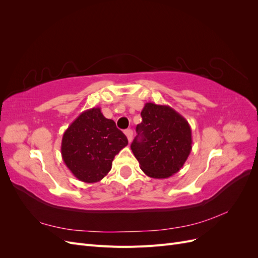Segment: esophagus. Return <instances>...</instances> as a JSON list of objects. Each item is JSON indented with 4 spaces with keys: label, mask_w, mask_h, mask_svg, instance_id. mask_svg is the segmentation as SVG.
Instances as JSON below:
<instances>
[{
    "label": "esophagus",
    "mask_w": 258,
    "mask_h": 258,
    "mask_svg": "<svg viewBox=\"0 0 258 258\" xmlns=\"http://www.w3.org/2000/svg\"><path fill=\"white\" fill-rule=\"evenodd\" d=\"M124 135H126V137H127V139H128V141H129V142H131L132 136H134V132H132V130H131V129L124 130Z\"/></svg>",
    "instance_id": "obj_1"
}]
</instances>
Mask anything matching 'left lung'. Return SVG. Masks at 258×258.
Here are the masks:
<instances>
[{"label": "left lung", "mask_w": 258, "mask_h": 258, "mask_svg": "<svg viewBox=\"0 0 258 258\" xmlns=\"http://www.w3.org/2000/svg\"><path fill=\"white\" fill-rule=\"evenodd\" d=\"M131 150L150 177L167 178L178 172L191 151V129L184 117L168 105L148 102Z\"/></svg>", "instance_id": "8db88e82"}]
</instances>
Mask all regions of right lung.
Returning <instances> with one entry per match:
<instances>
[{
	"instance_id": "add662e5",
	"label": "right lung",
	"mask_w": 258,
	"mask_h": 258,
	"mask_svg": "<svg viewBox=\"0 0 258 258\" xmlns=\"http://www.w3.org/2000/svg\"><path fill=\"white\" fill-rule=\"evenodd\" d=\"M127 145L126 136L116 128L115 121L105 118L100 107H92L64 131L61 155L76 178L96 183L110 172L115 155Z\"/></svg>"
}]
</instances>
